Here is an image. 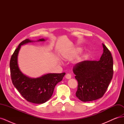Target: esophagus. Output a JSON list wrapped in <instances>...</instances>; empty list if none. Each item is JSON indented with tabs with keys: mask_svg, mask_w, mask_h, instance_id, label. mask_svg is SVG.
<instances>
[{
	"mask_svg": "<svg viewBox=\"0 0 124 124\" xmlns=\"http://www.w3.org/2000/svg\"><path fill=\"white\" fill-rule=\"evenodd\" d=\"M65 77H66V78H67V79H70V78H71V76L70 74L67 73V74L66 75Z\"/></svg>",
	"mask_w": 124,
	"mask_h": 124,
	"instance_id": "1",
	"label": "esophagus"
}]
</instances>
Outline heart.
<instances>
[{
  "label": "heart",
  "instance_id": "1",
  "mask_svg": "<svg viewBox=\"0 0 124 124\" xmlns=\"http://www.w3.org/2000/svg\"><path fill=\"white\" fill-rule=\"evenodd\" d=\"M80 51H81V48H77L74 50H73L72 51V54H73V55L76 54L78 53V52H80Z\"/></svg>",
  "mask_w": 124,
  "mask_h": 124
}]
</instances>
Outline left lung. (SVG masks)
<instances>
[{
	"mask_svg": "<svg viewBox=\"0 0 124 124\" xmlns=\"http://www.w3.org/2000/svg\"><path fill=\"white\" fill-rule=\"evenodd\" d=\"M102 46L103 52L99 61H84L73 68L78 82L76 96L83 102L101 98L113 78V57L107 46Z\"/></svg>",
	"mask_w": 124,
	"mask_h": 124,
	"instance_id": "1",
	"label": "left lung"
}]
</instances>
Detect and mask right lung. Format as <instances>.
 Masks as SVG:
<instances>
[{
  "instance_id": "right-lung-1",
  "label": "right lung",
  "mask_w": 124,
  "mask_h": 124,
  "mask_svg": "<svg viewBox=\"0 0 124 124\" xmlns=\"http://www.w3.org/2000/svg\"><path fill=\"white\" fill-rule=\"evenodd\" d=\"M44 41V39L37 40ZM32 42L28 39H25L14 51L10 62L11 78L14 87L26 100L33 103L41 104L50 99L56 85L62 80L66 73H48L39 78H31L22 73L17 63L18 52L21 46Z\"/></svg>"
}]
</instances>
